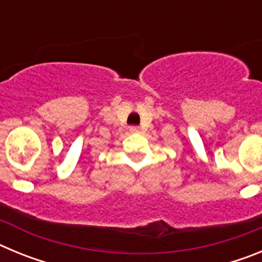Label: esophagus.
I'll list each match as a JSON object with an SVG mask.
<instances>
[{
	"label": "esophagus",
	"mask_w": 262,
	"mask_h": 262,
	"mask_svg": "<svg viewBox=\"0 0 262 262\" xmlns=\"http://www.w3.org/2000/svg\"><path fill=\"white\" fill-rule=\"evenodd\" d=\"M140 131V128H139L138 126H131L129 127V133H133V134H136Z\"/></svg>",
	"instance_id": "1"
}]
</instances>
